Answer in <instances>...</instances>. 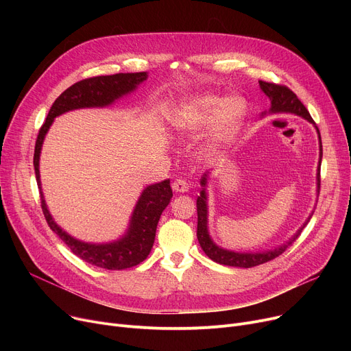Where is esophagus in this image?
I'll return each instance as SVG.
<instances>
[{"label": "esophagus", "mask_w": 351, "mask_h": 351, "mask_svg": "<svg viewBox=\"0 0 351 351\" xmlns=\"http://www.w3.org/2000/svg\"><path fill=\"white\" fill-rule=\"evenodd\" d=\"M172 189L178 193H185L189 191V183L185 180V179H175V182L172 183Z\"/></svg>", "instance_id": "esophagus-1"}]
</instances>
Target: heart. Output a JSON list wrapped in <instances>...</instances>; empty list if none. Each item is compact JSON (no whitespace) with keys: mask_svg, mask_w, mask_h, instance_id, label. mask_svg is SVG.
I'll list each match as a JSON object with an SVG mask.
<instances>
[{"mask_svg":"<svg viewBox=\"0 0 351 351\" xmlns=\"http://www.w3.org/2000/svg\"><path fill=\"white\" fill-rule=\"evenodd\" d=\"M245 104L241 98L197 95L183 99L172 112L171 122L182 134H197L212 121V139L223 141L242 119Z\"/></svg>","mask_w":351,"mask_h":351,"instance_id":"b5f03b06","label":"heart"}]
</instances>
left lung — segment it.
Instances as JSON below:
<instances>
[{
    "label": "left lung",
    "instance_id": "left-lung-1",
    "mask_svg": "<svg viewBox=\"0 0 351 351\" xmlns=\"http://www.w3.org/2000/svg\"><path fill=\"white\" fill-rule=\"evenodd\" d=\"M262 90L265 94L270 98L271 106H270V112L271 114H278V112H290V114H296L304 119H307L308 122L315 123L313 118L310 117L308 110L306 109V106L302 104V101L298 98V95L294 92L287 88L286 85L282 84H274V82H266V81H259ZM319 132V129H317ZM319 141H320V162H319V171H317V185L320 188V165H322V155H323V147H322V138L319 134ZM206 173L204 175L200 180V185L204 186V191L200 192V196H197L196 200V206H197V241L200 247L204 249V252L210 257V259L216 263L225 265V266H233V267H253V266H259L263 263H267L276 257L280 256L296 239L299 237V234L302 233V230L304 229V226L308 223L310 217L313 216V213L310 215V217L307 219V222L303 225V228L293 236V239H290V242H287L286 245L270 250V252H265V253H236V252H230V250H225L222 247L216 246L212 239L209 237L208 233V208H206V192H205V186H206Z\"/></svg>",
    "mask_w": 351,
    "mask_h": 351
}]
</instances>
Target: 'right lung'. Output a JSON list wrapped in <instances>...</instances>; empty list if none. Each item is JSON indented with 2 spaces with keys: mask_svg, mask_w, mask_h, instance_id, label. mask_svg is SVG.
Returning a JSON list of instances; mask_svg holds the SVG:
<instances>
[{
  "mask_svg": "<svg viewBox=\"0 0 351 351\" xmlns=\"http://www.w3.org/2000/svg\"><path fill=\"white\" fill-rule=\"evenodd\" d=\"M146 80V72H131V73H115V75H101L82 80L73 84L52 104L48 117L43 123L38 138L35 142L34 151V169L36 183H38L41 193V208L48 226L57 233L61 241L71 249L73 254L81 257L92 266L108 269V270H123L134 267L143 262L149 254L156 234V226L163 209L169 205L172 197V189L169 179L147 186L135 206L131 226L121 241L106 245L85 243L65 233L57 223L53 222L44 200L40 182V154L45 134L53 118L62 115L64 112L78 108L106 106L115 99L121 98L128 92L134 90L142 81Z\"/></svg>",
  "mask_w": 351,
  "mask_h": 351,
  "instance_id": "obj_1",
  "label": "right lung"
}]
</instances>
